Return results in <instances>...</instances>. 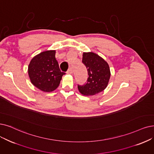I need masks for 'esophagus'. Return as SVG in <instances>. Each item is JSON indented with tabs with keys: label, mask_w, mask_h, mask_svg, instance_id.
<instances>
[{
	"label": "esophagus",
	"mask_w": 154,
	"mask_h": 154,
	"mask_svg": "<svg viewBox=\"0 0 154 154\" xmlns=\"http://www.w3.org/2000/svg\"><path fill=\"white\" fill-rule=\"evenodd\" d=\"M67 74H72V69L71 67H70V68L68 69V70H67Z\"/></svg>",
	"instance_id": "34e87169"
}]
</instances>
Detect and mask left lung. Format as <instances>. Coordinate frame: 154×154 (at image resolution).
<instances>
[{"label":"left lung","mask_w":154,"mask_h":154,"mask_svg":"<svg viewBox=\"0 0 154 154\" xmlns=\"http://www.w3.org/2000/svg\"><path fill=\"white\" fill-rule=\"evenodd\" d=\"M82 63L87 67L88 78L83 85H78L79 92L83 95L90 96L106 89L110 76V68L106 61L94 52H84Z\"/></svg>","instance_id":"left-lung-1"}]
</instances>
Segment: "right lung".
<instances>
[{
	"mask_svg": "<svg viewBox=\"0 0 154 154\" xmlns=\"http://www.w3.org/2000/svg\"><path fill=\"white\" fill-rule=\"evenodd\" d=\"M56 51H47L35 56L28 66L32 83L40 90L50 92L56 90L65 72H61L56 59Z\"/></svg>",
	"mask_w": 154,
	"mask_h": 154,
	"instance_id": "obj_1",
	"label": "right lung"
}]
</instances>
